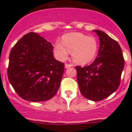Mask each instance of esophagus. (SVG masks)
I'll return each mask as SVG.
<instances>
[{"label":"esophagus","instance_id":"obj_1","mask_svg":"<svg viewBox=\"0 0 132 132\" xmlns=\"http://www.w3.org/2000/svg\"><path fill=\"white\" fill-rule=\"evenodd\" d=\"M73 66L72 64H65V68H70V67H72Z\"/></svg>","mask_w":132,"mask_h":132}]
</instances>
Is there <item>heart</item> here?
I'll return each instance as SVG.
<instances>
[{
	"label": "heart",
	"instance_id": "1",
	"mask_svg": "<svg viewBox=\"0 0 132 132\" xmlns=\"http://www.w3.org/2000/svg\"><path fill=\"white\" fill-rule=\"evenodd\" d=\"M62 42H57L54 49L60 60L68 58L72 51L73 60L76 63L86 64L96 57L98 42L92 36H87L80 33H70L64 36Z\"/></svg>",
	"mask_w": 132,
	"mask_h": 132
}]
</instances>
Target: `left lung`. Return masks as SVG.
<instances>
[{
    "instance_id": "1",
    "label": "left lung",
    "mask_w": 132,
    "mask_h": 132,
    "mask_svg": "<svg viewBox=\"0 0 132 132\" xmlns=\"http://www.w3.org/2000/svg\"><path fill=\"white\" fill-rule=\"evenodd\" d=\"M94 31L100 40L98 55L90 65L76 66L77 81L85 98L99 101L108 97L119 87L125 60L116 40L103 31Z\"/></svg>"
}]
</instances>
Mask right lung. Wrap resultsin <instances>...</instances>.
I'll return each mask as SVG.
<instances>
[{"label": "right lung", "instance_id": "1", "mask_svg": "<svg viewBox=\"0 0 132 132\" xmlns=\"http://www.w3.org/2000/svg\"><path fill=\"white\" fill-rule=\"evenodd\" d=\"M53 51L51 43L34 32L24 35L11 48L7 76L22 98L39 102L55 95L64 64L54 58Z\"/></svg>", "mask_w": 132, "mask_h": 132}]
</instances>
